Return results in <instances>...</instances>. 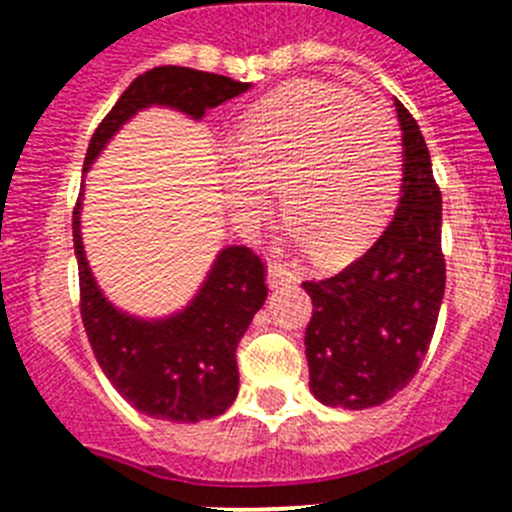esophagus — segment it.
<instances>
[{"instance_id": "obj_1", "label": "esophagus", "mask_w": 512, "mask_h": 512, "mask_svg": "<svg viewBox=\"0 0 512 512\" xmlns=\"http://www.w3.org/2000/svg\"><path fill=\"white\" fill-rule=\"evenodd\" d=\"M295 279V274L287 269V266L277 264V261H269V274H266V282H269V287H282V284L292 282Z\"/></svg>"}]
</instances>
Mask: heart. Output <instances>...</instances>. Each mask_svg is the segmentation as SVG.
Masks as SVG:
<instances>
[{
    "instance_id": "heart-1",
    "label": "heart",
    "mask_w": 512,
    "mask_h": 512,
    "mask_svg": "<svg viewBox=\"0 0 512 512\" xmlns=\"http://www.w3.org/2000/svg\"><path fill=\"white\" fill-rule=\"evenodd\" d=\"M223 187L233 215L256 223L282 189V210L318 261L372 241L402 187L392 110L325 81H295L253 104L230 143Z\"/></svg>"
}]
</instances>
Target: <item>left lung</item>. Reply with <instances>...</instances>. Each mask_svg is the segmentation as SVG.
<instances>
[{
	"label": "left lung",
	"instance_id": "1",
	"mask_svg": "<svg viewBox=\"0 0 512 512\" xmlns=\"http://www.w3.org/2000/svg\"><path fill=\"white\" fill-rule=\"evenodd\" d=\"M402 130V197L369 251L320 282L305 330L310 390L323 405L364 410L395 397L428 354L443 289L441 189L418 122L395 99Z\"/></svg>",
	"mask_w": 512,
	"mask_h": 512
}]
</instances>
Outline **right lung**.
Wrapping results in <instances>:
<instances>
[{
	"label": "right lung",
	"mask_w": 512,
	"mask_h": 512,
	"mask_svg": "<svg viewBox=\"0 0 512 512\" xmlns=\"http://www.w3.org/2000/svg\"><path fill=\"white\" fill-rule=\"evenodd\" d=\"M248 87L230 76L184 66H156L140 74L94 130L84 171L138 110L164 104L200 120ZM79 212L81 197L74 210L81 320L112 387L133 408L158 420L197 423L223 415L238 395L235 348L269 292L264 261L246 246L223 248L197 297L182 312L164 320H140L107 302L94 282L81 243Z\"/></svg>",
	"instance_id": "1"
}]
</instances>
